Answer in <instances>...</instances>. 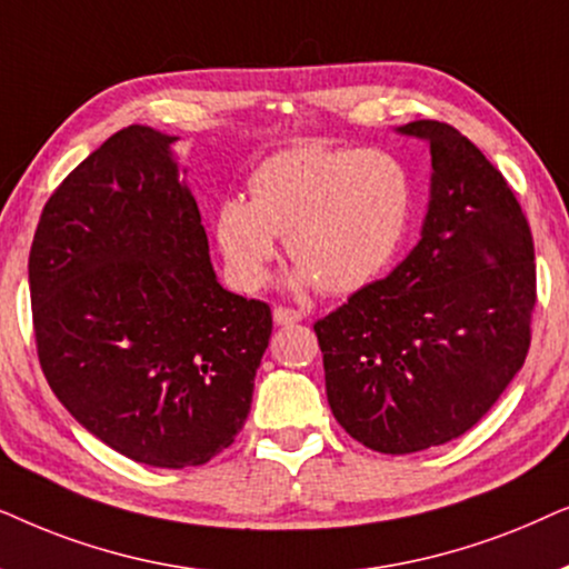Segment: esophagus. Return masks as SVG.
Wrapping results in <instances>:
<instances>
[{"label": "esophagus", "mask_w": 569, "mask_h": 569, "mask_svg": "<svg viewBox=\"0 0 569 569\" xmlns=\"http://www.w3.org/2000/svg\"><path fill=\"white\" fill-rule=\"evenodd\" d=\"M301 312H297V309H289V307H276L272 309V320H276V325H293V322H301Z\"/></svg>", "instance_id": "1"}]
</instances>
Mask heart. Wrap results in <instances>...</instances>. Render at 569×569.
Returning <instances> with one entry per match:
<instances>
[{"label": "heart", "instance_id": "heart-1", "mask_svg": "<svg viewBox=\"0 0 569 569\" xmlns=\"http://www.w3.org/2000/svg\"><path fill=\"white\" fill-rule=\"evenodd\" d=\"M249 200L223 197L213 237L229 278L254 291L286 237L297 289L359 291L398 252L413 206L411 177L380 148L305 142L264 158L247 181Z\"/></svg>", "mask_w": 569, "mask_h": 569}]
</instances>
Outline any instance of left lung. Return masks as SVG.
<instances>
[{
	"label": "left lung",
	"mask_w": 569,
	"mask_h": 569,
	"mask_svg": "<svg viewBox=\"0 0 569 569\" xmlns=\"http://www.w3.org/2000/svg\"><path fill=\"white\" fill-rule=\"evenodd\" d=\"M398 132L431 150L419 244L315 322L332 416L385 456L479 423L526 361L536 307L531 226L502 173L445 121Z\"/></svg>",
	"instance_id": "left-lung-1"
}]
</instances>
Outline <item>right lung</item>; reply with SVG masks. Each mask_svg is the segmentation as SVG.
<instances>
[{"instance_id": "obj_1", "label": "right lung", "mask_w": 569, "mask_h": 569, "mask_svg": "<svg viewBox=\"0 0 569 569\" xmlns=\"http://www.w3.org/2000/svg\"><path fill=\"white\" fill-rule=\"evenodd\" d=\"M177 138L124 127L43 206L28 260L38 361L121 456L202 466L252 408L272 315L218 283Z\"/></svg>"}]
</instances>
